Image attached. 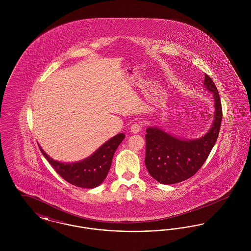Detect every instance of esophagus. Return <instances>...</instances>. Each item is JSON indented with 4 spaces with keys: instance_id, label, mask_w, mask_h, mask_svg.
I'll use <instances>...</instances> for the list:
<instances>
[{
    "instance_id": "34e87169",
    "label": "esophagus",
    "mask_w": 251,
    "mask_h": 251,
    "mask_svg": "<svg viewBox=\"0 0 251 251\" xmlns=\"http://www.w3.org/2000/svg\"><path fill=\"white\" fill-rule=\"evenodd\" d=\"M141 129H142V124L139 122L133 123L131 126V131L132 133H137L141 131Z\"/></svg>"
}]
</instances>
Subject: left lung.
<instances>
[{"mask_svg":"<svg viewBox=\"0 0 251 251\" xmlns=\"http://www.w3.org/2000/svg\"><path fill=\"white\" fill-rule=\"evenodd\" d=\"M204 87L213 93L215 116L211 128L196 139H182L158 128L148 127L146 167L151 176L163 184H174L191 178L202 167L215 146L222 120V108L213 80L205 74Z\"/></svg>","mask_w":251,"mask_h":251,"instance_id":"obj_1","label":"left lung"}]
</instances>
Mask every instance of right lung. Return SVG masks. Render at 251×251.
<instances>
[{
	"label": "right lung",
	"mask_w": 251,
	"mask_h": 251,
	"mask_svg": "<svg viewBox=\"0 0 251 251\" xmlns=\"http://www.w3.org/2000/svg\"><path fill=\"white\" fill-rule=\"evenodd\" d=\"M124 138V133H119L100 146L89 157L74 163H64L53 160L40 146L39 149L50 166L63 179L75 186L90 189L101 184L106 178L113 156Z\"/></svg>",
	"instance_id": "right-lung-1"
}]
</instances>
